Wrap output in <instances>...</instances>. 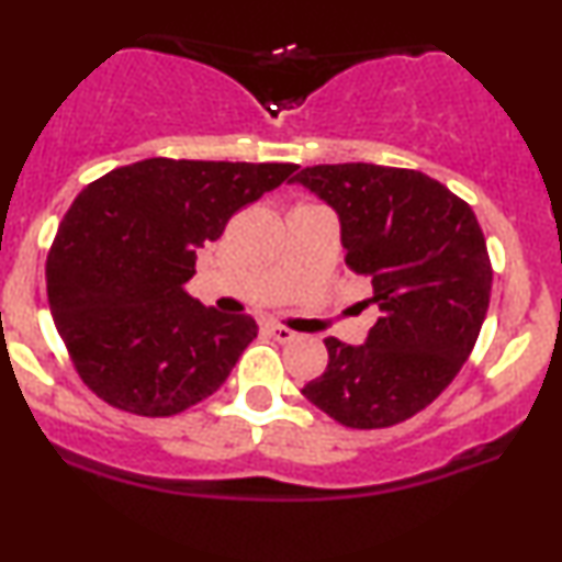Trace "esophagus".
<instances>
[{
  "mask_svg": "<svg viewBox=\"0 0 562 562\" xmlns=\"http://www.w3.org/2000/svg\"><path fill=\"white\" fill-rule=\"evenodd\" d=\"M269 333H272L274 340H280V342H290V340H295V337H299V333L282 327V324H269Z\"/></svg>",
  "mask_w": 562,
  "mask_h": 562,
  "instance_id": "1",
  "label": "esophagus"
}]
</instances>
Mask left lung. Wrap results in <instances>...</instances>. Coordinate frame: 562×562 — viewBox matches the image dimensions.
<instances>
[{"label": "left lung", "mask_w": 562, "mask_h": 562, "mask_svg": "<svg viewBox=\"0 0 562 562\" xmlns=\"http://www.w3.org/2000/svg\"><path fill=\"white\" fill-rule=\"evenodd\" d=\"M290 182L340 216L346 263L371 277L380 319L363 346L327 337V371L301 392L350 429H382L424 411L474 350L492 293L476 214L416 170L306 167Z\"/></svg>", "instance_id": "1"}]
</instances>
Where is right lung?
Returning a JSON list of instances; mask_svg holds the SVG:
<instances>
[{
	"instance_id": "1",
	"label": "right lung",
	"mask_w": 562,
	"mask_h": 562,
	"mask_svg": "<svg viewBox=\"0 0 562 562\" xmlns=\"http://www.w3.org/2000/svg\"><path fill=\"white\" fill-rule=\"evenodd\" d=\"M299 167L144 159L78 193L46 259L49 308L80 380L138 416H172L222 387L259 327L195 301V248Z\"/></svg>"
}]
</instances>
